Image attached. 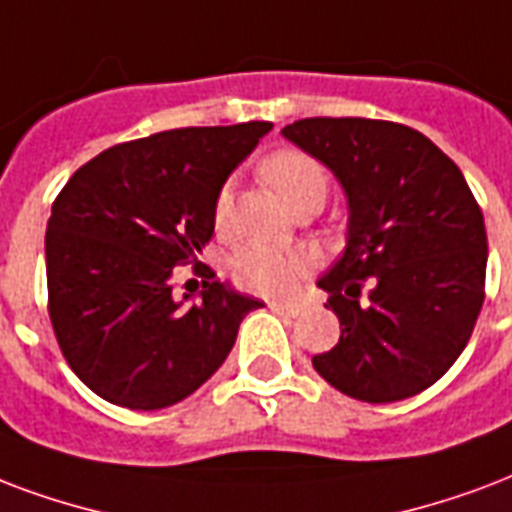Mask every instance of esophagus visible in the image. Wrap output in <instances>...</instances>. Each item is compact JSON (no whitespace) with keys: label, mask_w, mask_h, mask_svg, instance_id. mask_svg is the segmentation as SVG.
Returning a JSON list of instances; mask_svg holds the SVG:
<instances>
[{"label":"esophagus","mask_w":512,"mask_h":512,"mask_svg":"<svg viewBox=\"0 0 512 512\" xmlns=\"http://www.w3.org/2000/svg\"><path fill=\"white\" fill-rule=\"evenodd\" d=\"M268 308H271V311H276V314H282V317H298L300 311H303V306H300V303H279V300H271V303H268Z\"/></svg>","instance_id":"esophagus-1"}]
</instances>
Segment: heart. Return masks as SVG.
I'll use <instances>...</instances> for the list:
<instances>
[{
  "instance_id": "b5f03b06",
  "label": "heart",
  "mask_w": 512,
  "mask_h": 512,
  "mask_svg": "<svg viewBox=\"0 0 512 512\" xmlns=\"http://www.w3.org/2000/svg\"><path fill=\"white\" fill-rule=\"evenodd\" d=\"M263 177L287 209H295L306 198L325 201L327 171L306 152H273L263 161ZM230 217H233V193H230V187H222L217 204H214V225L225 230ZM306 271L308 257L303 252H292V249L247 247L233 257L236 282L247 290L260 292V295H271V298H284V295L295 292Z\"/></svg>"
}]
</instances>
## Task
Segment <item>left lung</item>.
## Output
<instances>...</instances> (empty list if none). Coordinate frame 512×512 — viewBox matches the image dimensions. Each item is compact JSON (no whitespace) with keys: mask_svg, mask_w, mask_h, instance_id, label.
<instances>
[{"mask_svg":"<svg viewBox=\"0 0 512 512\" xmlns=\"http://www.w3.org/2000/svg\"><path fill=\"white\" fill-rule=\"evenodd\" d=\"M282 136L333 171L349 206L346 249L317 282L341 338L314 368L362 403L419 395L454 365L481 314V206L446 152L400 123L306 117Z\"/></svg>","mask_w":512,"mask_h":512,"instance_id":"1","label":"left lung"}]
</instances>
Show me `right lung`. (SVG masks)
Segmentation results:
<instances>
[{"label": "right lung", "instance_id": "add662e5", "mask_svg": "<svg viewBox=\"0 0 512 512\" xmlns=\"http://www.w3.org/2000/svg\"><path fill=\"white\" fill-rule=\"evenodd\" d=\"M271 128L249 120L115 144L58 193L45 233L50 322L69 368L107 403L158 411L190 397L263 308L228 282L177 300L171 273L212 239L225 179Z\"/></svg>", "mask_w": 512, "mask_h": 512}]
</instances>
